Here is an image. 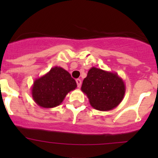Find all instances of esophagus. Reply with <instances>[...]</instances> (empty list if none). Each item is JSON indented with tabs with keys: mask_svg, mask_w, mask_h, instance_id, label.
Returning a JSON list of instances; mask_svg holds the SVG:
<instances>
[{
	"mask_svg": "<svg viewBox=\"0 0 158 158\" xmlns=\"http://www.w3.org/2000/svg\"><path fill=\"white\" fill-rule=\"evenodd\" d=\"M76 83H77L78 88H80L81 85H82V80H81V79H76Z\"/></svg>",
	"mask_w": 158,
	"mask_h": 158,
	"instance_id": "esophagus-1",
	"label": "esophagus"
}]
</instances>
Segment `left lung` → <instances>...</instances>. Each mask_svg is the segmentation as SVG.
Masks as SVG:
<instances>
[{
  "mask_svg": "<svg viewBox=\"0 0 158 158\" xmlns=\"http://www.w3.org/2000/svg\"><path fill=\"white\" fill-rule=\"evenodd\" d=\"M81 90L94 109L106 111L114 109L122 102L125 85L118 73L92 67L82 82Z\"/></svg>",
  "mask_w": 158,
  "mask_h": 158,
  "instance_id": "left-lung-1",
  "label": "left lung"
}]
</instances>
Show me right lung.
Masks as SVG:
<instances>
[{
	"label": "right lung",
	"mask_w": 158,
	"mask_h": 158,
	"mask_svg": "<svg viewBox=\"0 0 158 158\" xmlns=\"http://www.w3.org/2000/svg\"><path fill=\"white\" fill-rule=\"evenodd\" d=\"M77 87L69 72L60 66H54L47 73L37 78L31 87V95L36 104L51 109L60 106L65 97Z\"/></svg>",
	"instance_id": "1"
}]
</instances>
